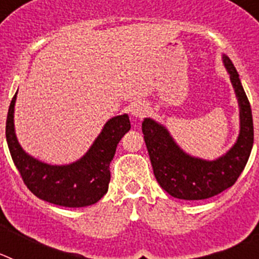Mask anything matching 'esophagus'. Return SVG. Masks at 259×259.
I'll list each match as a JSON object with an SVG mask.
<instances>
[{
	"mask_svg": "<svg viewBox=\"0 0 259 259\" xmlns=\"http://www.w3.org/2000/svg\"><path fill=\"white\" fill-rule=\"evenodd\" d=\"M146 113H148V110H146V107L144 106V105H134L131 109V115L135 116L136 119H143L144 116L146 115Z\"/></svg>",
	"mask_w": 259,
	"mask_h": 259,
	"instance_id": "obj_1",
	"label": "esophagus"
}]
</instances>
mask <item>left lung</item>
I'll return each mask as SVG.
<instances>
[{"instance_id": "1", "label": "left lung", "mask_w": 259, "mask_h": 259, "mask_svg": "<svg viewBox=\"0 0 259 259\" xmlns=\"http://www.w3.org/2000/svg\"><path fill=\"white\" fill-rule=\"evenodd\" d=\"M223 62L240 105L239 139L227 154L215 161L191 157L176 145L163 125L144 119L141 130L155 179L175 198L205 200L226 191L236 183L250 155L254 141L250 104L232 61L224 56Z\"/></svg>"}]
</instances>
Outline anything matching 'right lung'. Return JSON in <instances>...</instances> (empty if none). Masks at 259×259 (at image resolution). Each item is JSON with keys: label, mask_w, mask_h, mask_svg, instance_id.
I'll return each instance as SVG.
<instances>
[{"label": "right lung", "mask_w": 259, "mask_h": 259, "mask_svg": "<svg viewBox=\"0 0 259 259\" xmlns=\"http://www.w3.org/2000/svg\"><path fill=\"white\" fill-rule=\"evenodd\" d=\"M15 100L17 93L9 106L6 141L27 188L36 197L58 206L83 207L101 200L109 188L110 162L116 145L131 128L127 114L110 119L81 159L66 166H52L29 157L20 148L14 132Z\"/></svg>", "instance_id": "right-lung-1"}]
</instances>
